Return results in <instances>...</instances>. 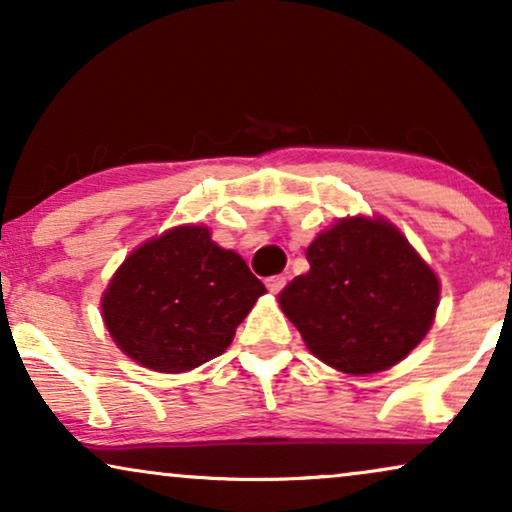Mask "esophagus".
<instances>
[{
	"label": "esophagus",
	"instance_id": "esophagus-1",
	"mask_svg": "<svg viewBox=\"0 0 512 512\" xmlns=\"http://www.w3.org/2000/svg\"><path fill=\"white\" fill-rule=\"evenodd\" d=\"M265 286H268L272 293H279L286 286V277L284 275H272V277L265 279Z\"/></svg>",
	"mask_w": 512,
	"mask_h": 512
}]
</instances>
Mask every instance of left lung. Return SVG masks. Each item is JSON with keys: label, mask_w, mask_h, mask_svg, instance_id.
Wrapping results in <instances>:
<instances>
[{"label": "left lung", "mask_w": 512, "mask_h": 512, "mask_svg": "<svg viewBox=\"0 0 512 512\" xmlns=\"http://www.w3.org/2000/svg\"><path fill=\"white\" fill-rule=\"evenodd\" d=\"M307 263L279 305L317 359L342 373H380L424 340L438 277L391 223L338 221L307 247Z\"/></svg>", "instance_id": "left-lung-1"}]
</instances>
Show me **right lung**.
Returning a JSON list of instances; mask_svg holds the SVG:
<instances>
[{
	"label": "right lung",
	"instance_id": "add662e5",
	"mask_svg": "<svg viewBox=\"0 0 512 512\" xmlns=\"http://www.w3.org/2000/svg\"><path fill=\"white\" fill-rule=\"evenodd\" d=\"M265 286L205 226H181L125 258L102 298L111 338L158 373H184L223 354Z\"/></svg>",
	"mask_w": 512,
	"mask_h": 512
}]
</instances>
